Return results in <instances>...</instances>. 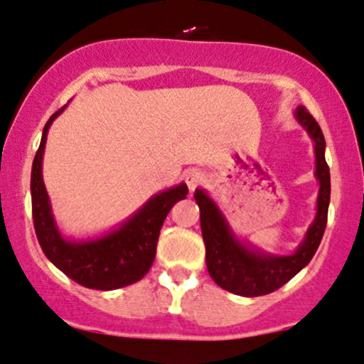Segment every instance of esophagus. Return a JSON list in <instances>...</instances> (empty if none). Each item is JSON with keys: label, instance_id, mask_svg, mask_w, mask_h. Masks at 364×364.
Listing matches in <instances>:
<instances>
[{"label": "esophagus", "instance_id": "1", "mask_svg": "<svg viewBox=\"0 0 364 364\" xmlns=\"http://www.w3.org/2000/svg\"><path fill=\"white\" fill-rule=\"evenodd\" d=\"M203 179H204V174L199 171H188L185 174V183H186V186L190 188V192H193V190L200 185V181H203Z\"/></svg>", "mask_w": 364, "mask_h": 364}]
</instances>
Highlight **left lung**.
<instances>
[{"instance_id": "left-lung-1", "label": "left lung", "mask_w": 364, "mask_h": 364, "mask_svg": "<svg viewBox=\"0 0 364 364\" xmlns=\"http://www.w3.org/2000/svg\"><path fill=\"white\" fill-rule=\"evenodd\" d=\"M297 123L306 130L314 141L315 178L318 181L317 213L308 227L304 240L291 255H273L252 247L240 240L230 229L229 222L215 200L203 188H197L193 197L200 209V230L205 245V266L209 274L225 291L232 294L255 297L269 294L294 278L317 252L328 223L331 178L326 164V141L321 127L310 112L299 105L294 111Z\"/></svg>"}]
</instances>
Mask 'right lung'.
Returning <instances> with one entry per match:
<instances>
[{
  "mask_svg": "<svg viewBox=\"0 0 364 364\" xmlns=\"http://www.w3.org/2000/svg\"><path fill=\"white\" fill-rule=\"evenodd\" d=\"M67 109H60L43 127L42 141L31 167L33 223L38 243L47 259L79 285L97 291H114L141 280L151 267L156 255L160 229L165 216L178 200L188 193V186L164 190L139 208L117 229L91 240H68L58 229L50 208L49 193L43 185L42 160L46 141L53 121Z\"/></svg>",
  "mask_w": 364,
  "mask_h": 364,
  "instance_id": "1",
  "label": "right lung"
}]
</instances>
